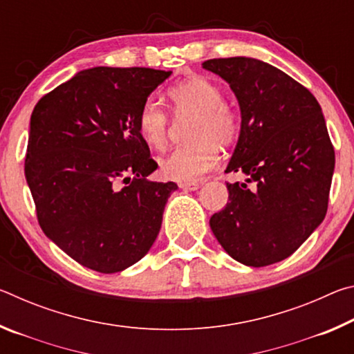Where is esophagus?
I'll list each match as a JSON object with an SVG mask.
<instances>
[{"label": "esophagus", "instance_id": "obj_1", "mask_svg": "<svg viewBox=\"0 0 354 354\" xmlns=\"http://www.w3.org/2000/svg\"><path fill=\"white\" fill-rule=\"evenodd\" d=\"M200 185H201L200 183L192 181V183H181V184H179V187L184 189V190H198Z\"/></svg>", "mask_w": 354, "mask_h": 354}]
</instances>
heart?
I'll return each instance as SVG.
<instances>
[{
  "label": "heart",
  "instance_id": "heart-1",
  "mask_svg": "<svg viewBox=\"0 0 354 354\" xmlns=\"http://www.w3.org/2000/svg\"><path fill=\"white\" fill-rule=\"evenodd\" d=\"M175 117L192 118L189 145L175 148L159 160L160 175L173 181L192 183L217 164V147L234 143L241 133V115L223 101L218 84L206 77H190L169 92ZM137 128L149 147L160 149L169 139V115L158 101L147 100L139 111Z\"/></svg>",
  "mask_w": 354,
  "mask_h": 354
}]
</instances>
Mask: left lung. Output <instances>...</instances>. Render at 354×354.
<instances>
[{"label":"left lung","mask_w":354,"mask_h":354,"mask_svg":"<svg viewBox=\"0 0 354 354\" xmlns=\"http://www.w3.org/2000/svg\"><path fill=\"white\" fill-rule=\"evenodd\" d=\"M201 65L236 95L241 133L225 171L247 176L226 184L230 203L209 225L232 259L270 266L297 251L326 215L335 159L325 117L306 87L270 64L239 56Z\"/></svg>","instance_id":"left-lung-1"}]
</instances>
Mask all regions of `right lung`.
Here are the masks:
<instances>
[{
	"instance_id": "add662e5",
	"label": "right lung",
	"mask_w": 354,
	"mask_h": 354,
	"mask_svg": "<svg viewBox=\"0 0 354 354\" xmlns=\"http://www.w3.org/2000/svg\"><path fill=\"white\" fill-rule=\"evenodd\" d=\"M171 71L95 67L35 104L25 176L41 231L100 273L139 262L158 237L175 183L158 169L137 128L143 103Z\"/></svg>"
}]
</instances>
